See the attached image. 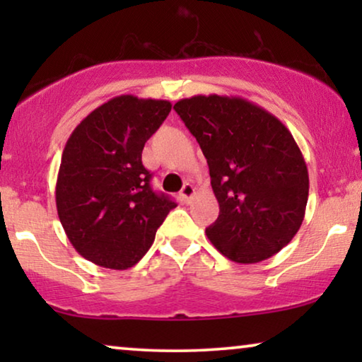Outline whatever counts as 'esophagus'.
Wrapping results in <instances>:
<instances>
[{
	"instance_id": "34e87169",
	"label": "esophagus",
	"mask_w": 362,
	"mask_h": 362,
	"mask_svg": "<svg viewBox=\"0 0 362 362\" xmlns=\"http://www.w3.org/2000/svg\"><path fill=\"white\" fill-rule=\"evenodd\" d=\"M180 196H181V199L186 202V204H189V202L192 201V197L196 196V189H194V186L189 185V182H186V185L182 186V189H181V192H180Z\"/></svg>"
}]
</instances>
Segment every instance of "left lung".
I'll return each instance as SVG.
<instances>
[{
	"instance_id": "1",
	"label": "left lung",
	"mask_w": 362,
	"mask_h": 362,
	"mask_svg": "<svg viewBox=\"0 0 362 362\" xmlns=\"http://www.w3.org/2000/svg\"><path fill=\"white\" fill-rule=\"evenodd\" d=\"M175 110L204 153L219 202L206 235L237 264L270 259L298 232L308 201V170L295 138L240 97L194 95Z\"/></svg>"
}]
</instances>
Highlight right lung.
I'll return each instance as SVG.
<instances>
[{
	"instance_id": "obj_1",
	"label": "right lung",
	"mask_w": 362,
	"mask_h": 362,
	"mask_svg": "<svg viewBox=\"0 0 362 362\" xmlns=\"http://www.w3.org/2000/svg\"><path fill=\"white\" fill-rule=\"evenodd\" d=\"M171 102L113 97L69 136L56 185L61 224L78 254L105 269H130L146 254L176 202L151 189L141 151Z\"/></svg>"
}]
</instances>
